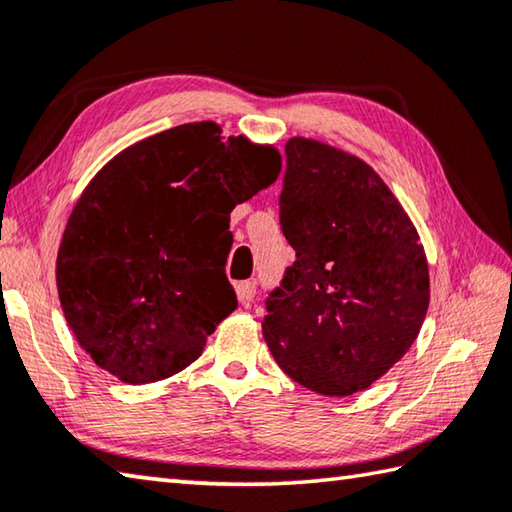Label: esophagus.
I'll return each instance as SVG.
<instances>
[{
	"label": "esophagus",
	"instance_id": "34e87169",
	"mask_svg": "<svg viewBox=\"0 0 512 512\" xmlns=\"http://www.w3.org/2000/svg\"><path fill=\"white\" fill-rule=\"evenodd\" d=\"M255 293H257V286H255V282H239L237 284V297H239V302H242L244 306H248L250 302H253V297H255Z\"/></svg>",
	"mask_w": 512,
	"mask_h": 512
}]
</instances>
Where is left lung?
I'll return each instance as SVG.
<instances>
[{
    "mask_svg": "<svg viewBox=\"0 0 512 512\" xmlns=\"http://www.w3.org/2000/svg\"><path fill=\"white\" fill-rule=\"evenodd\" d=\"M279 226L297 259L266 297L270 353L319 395L368 388L408 353L428 310V264L413 222L362 159L293 137Z\"/></svg>",
    "mask_w": 512,
    "mask_h": 512,
    "instance_id": "obj_1",
    "label": "left lung"
}]
</instances>
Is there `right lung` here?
<instances>
[{
  "label": "right lung",
  "mask_w": 512,
  "mask_h": 512,
  "mask_svg": "<svg viewBox=\"0 0 512 512\" xmlns=\"http://www.w3.org/2000/svg\"><path fill=\"white\" fill-rule=\"evenodd\" d=\"M279 170L273 146L224 137L215 122L146 137L99 170L57 253L66 322L99 368L150 384L202 355L237 308L230 210Z\"/></svg>",
  "instance_id": "obj_1"
}]
</instances>
